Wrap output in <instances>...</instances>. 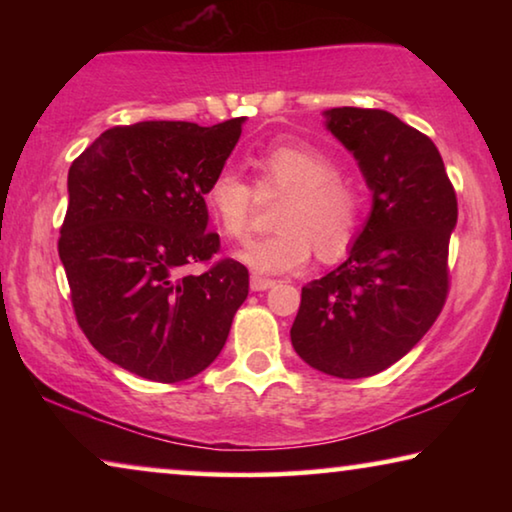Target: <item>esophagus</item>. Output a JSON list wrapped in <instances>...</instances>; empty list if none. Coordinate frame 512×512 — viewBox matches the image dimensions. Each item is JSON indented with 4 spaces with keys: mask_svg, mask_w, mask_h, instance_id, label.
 Listing matches in <instances>:
<instances>
[{
    "mask_svg": "<svg viewBox=\"0 0 512 512\" xmlns=\"http://www.w3.org/2000/svg\"><path fill=\"white\" fill-rule=\"evenodd\" d=\"M275 287V280H271V277H262V275H250V289L253 291H266Z\"/></svg>",
    "mask_w": 512,
    "mask_h": 512,
    "instance_id": "esophagus-1",
    "label": "esophagus"
}]
</instances>
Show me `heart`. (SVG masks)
Listing matches in <instances>:
<instances>
[{
  "label": "heart",
  "mask_w": 512,
  "mask_h": 512,
  "mask_svg": "<svg viewBox=\"0 0 512 512\" xmlns=\"http://www.w3.org/2000/svg\"><path fill=\"white\" fill-rule=\"evenodd\" d=\"M259 189L284 192L273 212L277 232L246 244L237 253L255 273L277 275L305 266L316 248L325 262L348 253L361 228L363 198L336 162L314 146L273 144L253 155ZM207 212L225 237L241 241L250 230L253 187L232 169H221L207 183Z\"/></svg>",
  "instance_id": "1"
}]
</instances>
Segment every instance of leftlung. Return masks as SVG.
Here are the masks:
<instances>
[{"mask_svg": "<svg viewBox=\"0 0 512 512\" xmlns=\"http://www.w3.org/2000/svg\"><path fill=\"white\" fill-rule=\"evenodd\" d=\"M325 117L359 162L372 212L348 259L302 287L291 343L311 368L361 379L400 361L443 311L458 203L424 133L375 108H332Z\"/></svg>", "mask_w": 512, "mask_h": 512, "instance_id": "left-lung-1", "label": "left lung"}]
</instances>
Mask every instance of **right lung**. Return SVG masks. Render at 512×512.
<instances>
[{"label":"right lung","instance_id":"add662e5","mask_svg":"<svg viewBox=\"0 0 512 512\" xmlns=\"http://www.w3.org/2000/svg\"><path fill=\"white\" fill-rule=\"evenodd\" d=\"M241 124L115 126L69 167L58 255L74 314L94 350L133 375L176 384L203 372L248 296V268L235 259L185 273L221 248L203 192Z\"/></svg>","mask_w":512,"mask_h":512}]
</instances>
